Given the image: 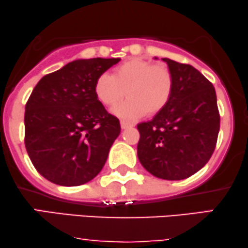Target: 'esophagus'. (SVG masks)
<instances>
[{"label":"esophagus","mask_w":248,"mask_h":248,"mask_svg":"<svg viewBox=\"0 0 248 248\" xmlns=\"http://www.w3.org/2000/svg\"><path fill=\"white\" fill-rule=\"evenodd\" d=\"M131 126H133V124L128 123V122H125V121H121V127L122 128H127V127H131Z\"/></svg>","instance_id":"1"}]
</instances>
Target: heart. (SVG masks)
Segmentation results:
<instances>
[{
    "mask_svg": "<svg viewBox=\"0 0 248 248\" xmlns=\"http://www.w3.org/2000/svg\"><path fill=\"white\" fill-rule=\"evenodd\" d=\"M94 93L101 104L109 107L127 94V100L114 108L115 114L122 117L136 118L144 112L153 116L171 101L174 77L167 66L130 59L116 67L112 75L101 74L94 83Z\"/></svg>",
    "mask_w": 248,
    "mask_h": 248,
    "instance_id": "b5f03b06",
    "label": "heart"
}]
</instances>
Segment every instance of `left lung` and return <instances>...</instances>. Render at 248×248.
<instances>
[{
  "mask_svg": "<svg viewBox=\"0 0 248 248\" xmlns=\"http://www.w3.org/2000/svg\"><path fill=\"white\" fill-rule=\"evenodd\" d=\"M174 77L170 104L149 122L138 124V157L153 175L187 179L205 166L217 146L220 112L212 83L188 63L163 59Z\"/></svg>",
  "mask_w": 248,
  "mask_h": 248,
  "instance_id": "left-lung-1",
  "label": "left lung"
}]
</instances>
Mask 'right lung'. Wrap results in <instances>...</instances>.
<instances>
[{
	"mask_svg": "<svg viewBox=\"0 0 248 248\" xmlns=\"http://www.w3.org/2000/svg\"><path fill=\"white\" fill-rule=\"evenodd\" d=\"M120 58L79 59L43 76L26 104L25 146L49 181L75 187L91 181L120 136V121L94 93L101 74Z\"/></svg>",
	"mask_w": 248,
	"mask_h": 248,
	"instance_id": "obj_1",
	"label": "right lung"
}]
</instances>
